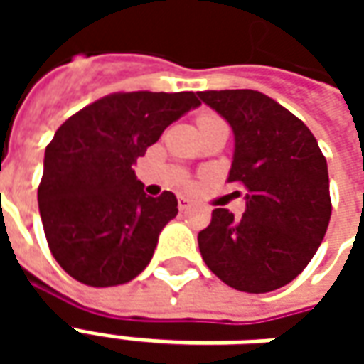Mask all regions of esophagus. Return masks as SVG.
Wrapping results in <instances>:
<instances>
[{
  "instance_id": "obj_1",
  "label": "esophagus",
  "mask_w": 364,
  "mask_h": 364,
  "mask_svg": "<svg viewBox=\"0 0 364 364\" xmlns=\"http://www.w3.org/2000/svg\"><path fill=\"white\" fill-rule=\"evenodd\" d=\"M177 206H179V210H187V208H191V200L187 197H179L177 198Z\"/></svg>"
}]
</instances>
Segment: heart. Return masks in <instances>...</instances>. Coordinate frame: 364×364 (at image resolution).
Segmentation results:
<instances>
[{
    "mask_svg": "<svg viewBox=\"0 0 364 364\" xmlns=\"http://www.w3.org/2000/svg\"><path fill=\"white\" fill-rule=\"evenodd\" d=\"M213 119H216V117H200V119H198V122H205V120H213Z\"/></svg>",
    "mask_w": 364,
    "mask_h": 364,
    "instance_id": "1",
    "label": "heart"
}]
</instances>
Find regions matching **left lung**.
Returning <instances> with one entry per match:
<instances>
[{"instance_id": "8db88e82", "label": "left lung", "mask_w": 364, "mask_h": 364, "mask_svg": "<svg viewBox=\"0 0 364 364\" xmlns=\"http://www.w3.org/2000/svg\"><path fill=\"white\" fill-rule=\"evenodd\" d=\"M234 132L228 181L245 187L242 218L214 208L198 232L203 259L242 292H271L304 271L331 216L328 161L304 122L253 90L200 91Z\"/></svg>"}]
</instances>
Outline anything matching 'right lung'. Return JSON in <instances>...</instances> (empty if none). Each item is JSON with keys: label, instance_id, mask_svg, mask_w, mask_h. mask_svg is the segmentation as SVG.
<instances>
[{"label": "right lung", "instance_id": "right-lung-1", "mask_svg": "<svg viewBox=\"0 0 364 364\" xmlns=\"http://www.w3.org/2000/svg\"><path fill=\"white\" fill-rule=\"evenodd\" d=\"M197 93H112L56 130L44 151L38 210L54 259L75 281L114 287L148 267L159 232L177 216L173 193L148 197L136 159Z\"/></svg>", "mask_w": 364, "mask_h": 364}]
</instances>
